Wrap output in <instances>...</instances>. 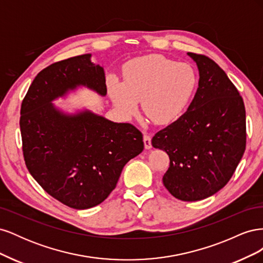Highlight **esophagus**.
Listing matches in <instances>:
<instances>
[{"label":"esophagus","mask_w":263,"mask_h":263,"mask_svg":"<svg viewBox=\"0 0 263 263\" xmlns=\"http://www.w3.org/2000/svg\"><path fill=\"white\" fill-rule=\"evenodd\" d=\"M144 144H145L146 149H151V147H153L151 146V137L147 134L144 135Z\"/></svg>","instance_id":"34e87169"}]
</instances>
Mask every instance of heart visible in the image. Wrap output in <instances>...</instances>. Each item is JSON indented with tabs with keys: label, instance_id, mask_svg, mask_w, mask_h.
<instances>
[{
	"label": "heart",
	"instance_id": "b5f03b06",
	"mask_svg": "<svg viewBox=\"0 0 263 263\" xmlns=\"http://www.w3.org/2000/svg\"><path fill=\"white\" fill-rule=\"evenodd\" d=\"M124 81L108 80V93L115 107L125 116L136 113L141 100L144 113L158 125L182 115L197 85L194 69L162 55L133 59L124 68Z\"/></svg>",
	"mask_w": 263,
	"mask_h": 263
}]
</instances>
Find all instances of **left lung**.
<instances>
[{"label": "left lung", "instance_id": "1", "mask_svg": "<svg viewBox=\"0 0 263 263\" xmlns=\"http://www.w3.org/2000/svg\"><path fill=\"white\" fill-rule=\"evenodd\" d=\"M187 54L200 74L194 99L151 144L170 158L162 178L165 189L178 200L194 202L217 193L233 177L246 149V109L216 62L203 54Z\"/></svg>", "mask_w": 263, "mask_h": 263}]
</instances>
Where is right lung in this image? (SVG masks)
<instances>
[{
	"mask_svg": "<svg viewBox=\"0 0 263 263\" xmlns=\"http://www.w3.org/2000/svg\"><path fill=\"white\" fill-rule=\"evenodd\" d=\"M91 53L55 62L34 79L21 107L23 154L29 173L47 193L76 210L101 204L124 165L144 150L142 134L89 109L66 113L53 104L85 86L106 95L105 73Z\"/></svg>",
	"mask_w": 263,
	"mask_h": 263,
	"instance_id": "add662e5",
	"label": "right lung"
}]
</instances>
